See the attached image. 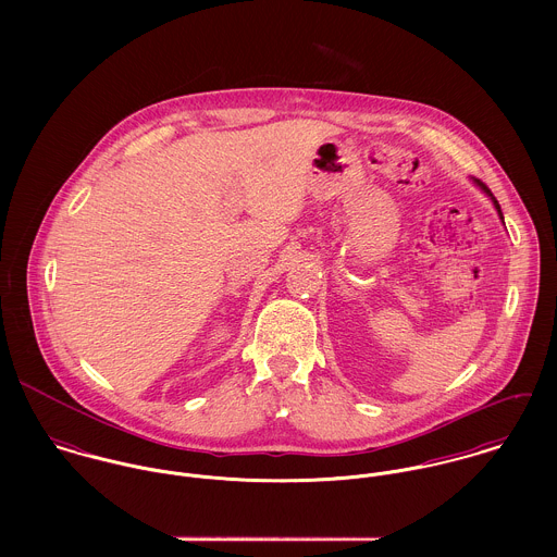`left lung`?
<instances>
[{"label": "left lung", "mask_w": 557, "mask_h": 557, "mask_svg": "<svg viewBox=\"0 0 557 557\" xmlns=\"http://www.w3.org/2000/svg\"><path fill=\"white\" fill-rule=\"evenodd\" d=\"M478 184H480V186H482V190H484V193H486V195H491V190H488V188H486V186H484V184H482V182H478ZM491 199H493V203H495V208H497V214H499V219H502V223H504V216H502V210H499V203H497V199H495V197H493V195H491Z\"/></svg>", "instance_id": "left-lung-1"}]
</instances>
